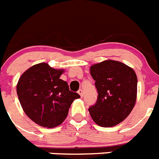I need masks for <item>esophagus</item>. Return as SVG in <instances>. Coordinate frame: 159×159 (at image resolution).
<instances>
[{
	"mask_svg": "<svg viewBox=\"0 0 159 159\" xmlns=\"http://www.w3.org/2000/svg\"><path fill=\"white\" fill-rule=\"evenodd\" d=\"M78 94L80 95V97H81V98H82V97H83V91H82V90H79V91H78Z\"/></svg>",
	"mask_w": 159,
	"mask_h": 159,
	"instance_id": "obj_1",
	"label": "esophagus"
}]
</instances>
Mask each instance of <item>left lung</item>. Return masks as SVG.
<instances>
[{
    "instance_id": "8db88e82",
    "label": "left lung",
    "mask_w": 159,
    "mask_h": 159,
    "mask_svg": "<svg viewBox=\"0 0 159 159\" xmlns=\"http://www.w3.org/2000/svg\"><path fill=\"white\" fill-rule=\"evenodd\" d=\"M95 81L98 99L88 109L93 121L102 127L123 122L137 99V75L133 68L119 61L103 60L90 67Z\"/></svg>"
}]
</instances>
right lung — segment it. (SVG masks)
<instances>
[{
  "label": "right lung",
  "mask_w": 159,
  "mask_h": 159,
  "mask_svg": "<svg viewBox=\"0 0 159 159\" xmlns=\"http://www.w3.org/2000/svg\"><path fill=\"white\" fill-rule=\"evenodd\" d=\"M64 71L40 63L20 77L16 84L20 103L26 116L39 126L53 128L61 124L73 101L80 98L60 79Z\"/></svg>",
  "instance_id": "add662e5"
}]
</instances>
